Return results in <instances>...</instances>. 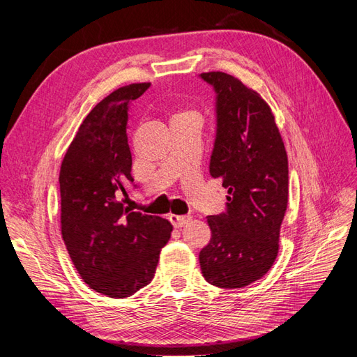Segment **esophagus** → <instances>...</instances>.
Masks as SVG:
<instances>
[{"mask_svg":"<svg viewBox=\"0 0 357 357\" xmlns=\"http://www.w3.org/2000/svg\"><path fill=\"white\" fill-rule=\"evenodd\" d=\"M190 220L189 215H177V214H169V222L172 223L174 228H181Z\"/></svg>","mask_w":357,"mask_h":357,"instance_id":"34e87169","label":"esophagus"}]
</instances>
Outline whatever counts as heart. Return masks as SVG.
Wrapping results in <instances>:
<instances>
[{
  "mask_svg": "<svg viewBox=\"0 0 357 357\" xmlns=\"http://www.w3.org/2000/svg\"><path fill=\"white\" fill-rule=\"evenodd\" d=\"M176 119H189V121H198L199 122L201 116L195 110H185V112L177 113L174 117H172V121H176Z\"/></svg>",
  "mask_w": 357,
  "mask_h": 357,
  "instance_id": "obj_1",
  "label": "heart"
}]
</instances>
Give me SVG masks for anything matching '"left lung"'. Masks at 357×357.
Listing matches in <instances>:
<instances>
[{
    "instance_id": "1",
    "label": "left lung",
    "mask_w": 357,
    "mask_h": 357,
    "mask_svg": "<svg viewBox=\"0 0 357 357\" xmlns=\"http://www.w3.org/2000/svg\"><path fill=\"white\" fill-rule=\"evenodd\" d=\"M215 92L210 174L229 197L226 211L208 215L211 240L199 253L208 283L238 289L262 278L278 255L289 197V167L275 117L262 96L231 74L202 73Z\"/></svg>"
}]
</instances>
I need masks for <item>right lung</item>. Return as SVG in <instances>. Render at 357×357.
Instances as JSON below:
<instances>
[{
    "label": "right lung",
    "mask_w": 357,
    "mask_h": 357,
    "mask_svg": "<svg viewBox=\"0 0 357 357\" xmlns=\"http://www.w3.org/2000/svg\"><path fill=\"white\" fill-rule=\"evenodd\" d=\"M150 83L122 86L84 117L59 172L61 232L83 282L98 294L128 298L155 277L172 225L121 201L132 183L128 105Z\"/></svg>",
    "instance_id": "1"
}]
</instances>
